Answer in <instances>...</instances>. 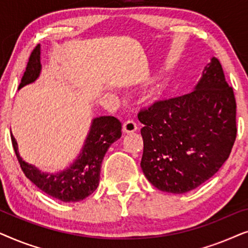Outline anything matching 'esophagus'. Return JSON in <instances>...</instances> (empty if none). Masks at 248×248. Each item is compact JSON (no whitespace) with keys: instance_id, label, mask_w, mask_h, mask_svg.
I'll return each instance as SVG.
<instances>
[{"instance_id":"obj_1","label":"esophagus","mask_w":248,"mask_h":248,"mask_svg":"<svg viewBox=\"0 0 248 248\" xmlns=\"http://www.w3.org/2000/svg\"><path fill=\"white\" fill-rule=\"evenodd\" d=\"M138 130V125L133 120H127L124 122L123 124V131L125 133H132V132H135Z\"/></svg>"}]
</instances>
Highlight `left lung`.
Wrapping results in <instances>:
<instances>
[{"instance_id": "8db88e82", "label": "left lung", "mask_w": 248, "mask_h": 248, "mask_svg": "<svg viewBox=\"0 0 248 248\" xmlns=\"http://www.w3.org/2000/svg\"><path fill=\"white\" fill-rule=\"evenodd\" d=\"M138 117L144 125L141 168L164 192L183 194L211 178L236 140L235 94L216 57L194 91L155 100Z\"/></svg>"}]
</instances>
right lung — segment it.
<instances>
[{"mask_svg":"<svg viewBox=\"0 0 248 248\" xmlns=\"http://www.w3.org/2000/svg\"><path fill=\"white\" fill-rule=\"evenodd\" d=\"M40 45L30 54L19 89L31 83L40 73ZM122 123L114 116L94 118L90 132L79 157L70 168L59 174H46L32 165L27 164L19 155L18 145L11 134L12 145L26 177L37 187L53 198L63 202H78L96 191L99 185L100 167L108 148L122 135Z\"/></svg>","mask_w":248,"mask_h":248,"instance_id":"1","label":"right lung"}]
</instances>
